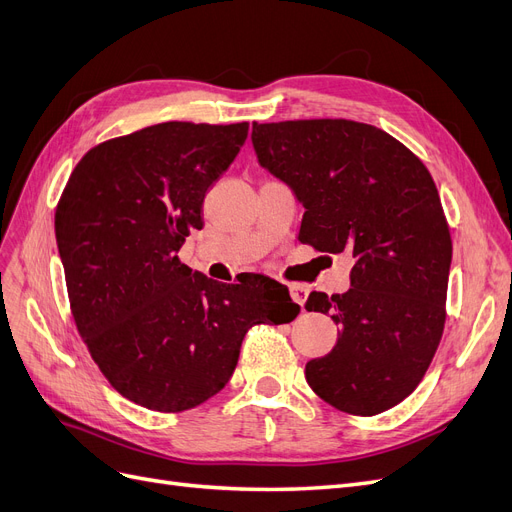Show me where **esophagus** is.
I'll return each mask as SVG.
<instances>
[{
	"label": "esophagus",
	"mask_w": 512,
	"mask_h": 512,
	"mask_svg": "<svg viewBox=\"0 0 512 512\" xmlns=\"http://www.w3.org/2000/svg\"><path fill=\"white\" fill-rule=\"evenodd\" d=\"M289 291H291V297H293L295 304H299L301 308H304L310 289H308L306 285H301V282H291V285H289Z\"/></svg>",
	"instance_id": "obj_1"
}]
</instances>
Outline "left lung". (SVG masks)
I'll return each instance as SVG.
<instances>
[{
	"label": "left lung",
	"mask_w": 512,
	"mask_h": 512,
	"mask_svg": "<svg viewBox=\"0 0 512 512\" xmlns=\"http://www.w3.org/2000/svg\"><path fill=\"white\" fill-rule=\"evenodd\" d=\"M257 160L306 213L299 240L354 257L346 293H310L308 312L339 325L306 365L339 411L377 415L418 388L445 327L451 236L424 162L382 128L354 120L253 122Z\"/></svg>",
	"instance_id": "1"
}]
</instances>
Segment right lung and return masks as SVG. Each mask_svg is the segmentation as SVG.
<instances>
[{"mask_svg":"<svg viewBox=\"0 0 512 512\" xmlns=\"http://www.w3.org/2000/svg\"><path fill=\"white\" fill-rule=\"evenodd\" d=\"M246 135V122H164L103 141L56 204L75 327L107 382L141 407H198L230 382L246 331L299 314L268 276L223 285L177 255Z\"/></svg>","mask_w":512,"mask_h":512,"instance_id":"1","label":"right lung"}]
</instances>
